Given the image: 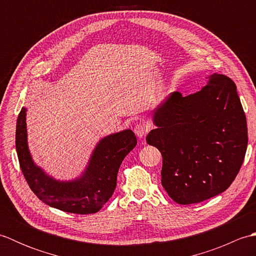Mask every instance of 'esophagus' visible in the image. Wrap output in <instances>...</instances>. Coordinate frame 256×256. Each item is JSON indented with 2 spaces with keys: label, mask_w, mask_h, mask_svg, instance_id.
Here are the masks:
<instances>
[{
  "label": "esophagus",
  "mask_w": 256,
  "mask_h": 256,
  "mask_svg": "<svg viewBox=\"0 0 256 256\" xmlns=\"http://www.w3.org/2000/svg\"><path fill=\"white\" fill-rule=\"evenodd\" d=\"M150 131V125L145 122H140L134 126V133L140 138H143Z\"/></svg>",
  "instance_id": "34e87169"
}]
</instances>
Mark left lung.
Segmentation results:
<instances>
[{
  "label": "left lung",
  "mask_w": 256,
  "mask_h": 256,
  "mask_svg": "<svg viewBox=\"0 0 256 256\" xmlns=\"http://www.w3.org/2000/svg\"><path fill=\"white\" fill-rule=\"evenodd\" d=\"M152 120L156 128L146 142L162 153V184L175 202L198 204L230 187L246 156L248 125L229 77L211 74L186 96L172 92Z\"/></svg>",
  "instance_id": "obj_1"
}]
</instances>
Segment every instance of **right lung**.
Returning a JSON list of instances; mask_svg holds the SVG:
<instances>
[{"instance_id":"obj_1","label":"right lung","mask_w":256,"mask_h":256,"mask_svg":"<svg viewBox=\"0 0 256 256\" xmlns=\"http://www.w3.org/2000/svg\"><path fill=\"white\" fill-rule=\"evenodd\" d=\"M27 108H22L16 122L15 146L20 170L32 192L42 202L64 212L96 214L112 197L121 162L138 144L132 130L102 138L94 146L84 172L70 180H59L38 166L27 142Z\"/></svg>"}]
</instances>
